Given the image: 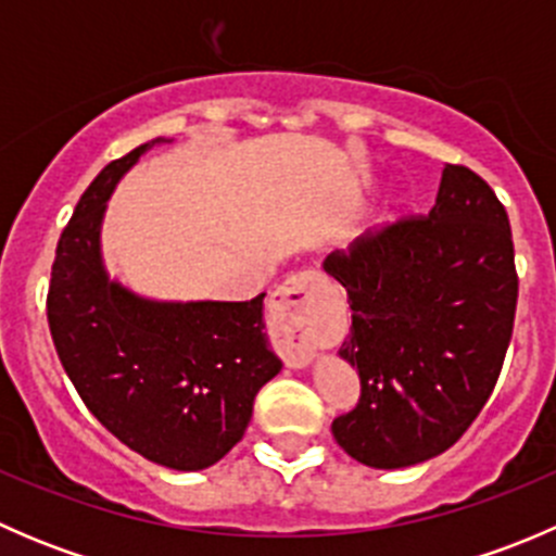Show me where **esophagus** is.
<instances>
[{
	"label": "esophagus",
	"instance_id": "obj_1",
	"mask_svg": "<svg viewBox=\"0 0 556 556\" xmlns=\"http://www.w3.org/2000/svg\"><path fill=\"white\" fill-rule=\"evenodd\" d=\"M328 295V279L317 271L293 274L271 293L268 312L285 366L304 368L314 352L330 344L333 323H330Z\"/></svg>",
	"mask_w": 556,
	"mask_h": 556
}]
</instances>
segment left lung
Instances as JSON below:
<instances>
[{
    "mask_svg": "<svg viewBox=\"0 0 556 556\" xmlns=\"http://www.w3.org/2000/svg\"><path fill=\"white\" fill-rule=\"evenodd\" d=\"M323 266L346 290L339 355L361 377L333 439L384 470L450 450L490 401L514 333L519 277L495 190L446 164L428 215L371 228Z\"/></svg>",
    "mask_w": 556,
    "mask_h": 556,
    "instance_id": "1",
    "label": "left lung"
}]
</instances>
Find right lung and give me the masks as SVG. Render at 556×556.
Here are the masks:
<instances>
[{
    "mask_svg": "<svg viewBox=\"0 0 556 556\" xmlns=\"http://www.w3.org/2000/svg\"><path fill=\"white\" fill-rule=\"evenodd\" d=\"M139 144L97 174L61 231L48 288V325L66 377L121 444L174 470H204L242 441L257 390L282 361L252 301L159 304L110 282L99 228L112 188Z\"/></svg>",
    "mask_w": 556,
    "mask_h": 556,
    "instance_id": "obj_1",
    "label": "right lung"
}]
</instances>
